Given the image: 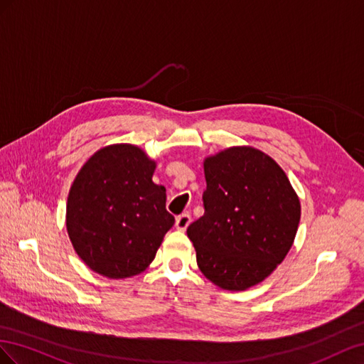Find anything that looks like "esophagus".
Listing matches in <instances>:
<instances>
[{
	"label": "esophagus",
	"mask_w": 364,
	"mask_h": 364,
	"mask_svg": "<svg viewBox=\"0 0 364 364\" xmlns=\"http://www.w3.org/2000/svg\"><path fill=\"white\" fill-rule=\"evenodd\" d=\"M191 215L189 213H181L180 216H176V220H175V227L178 228V230H181V232H184L186 228L189 227V224H191Z\"/></svg>",
	"instance_id": "obj_1"
}]
</instances>
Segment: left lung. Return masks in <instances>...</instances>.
Wrapping results in <instances>:
<instances>
[{
  "instance_id": "left-lung-1",
  "label": "left lung",
  "mask_w": 364,
  "mask_h": 364,
  "mask_svg": "<svg viewBox=\"0 0 364 364\" xmlns=\"http://www.w3.org/2000/svg\"><path fill=\"white\" fill-rule=\"evenodd\" d=\"M204 215L188 227L201 273L223 289L262 282L284 261L300 221V201L282 168L250 146L204 160Z\"/></svg>"
}]
</instances>
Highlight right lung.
Here are the masks:
<instances>
[{
	"label": "right lung",
	"instance_id": "add662e5",
	"mask_svg": "<svg viewBox=\"0 0 364 364\" xmlns=\"http://www.w3.org/2000/svg\"><path fill=\"white\" fill-rule=\"evenodd\" d=\"M155 161L134 144L102 148L82 166L68 193L67 232L77 256L111 279L146 269L175 218Z\"/></svg>",
	"mask_w": 364,
	"mask_h": 364
}]
</instances>
